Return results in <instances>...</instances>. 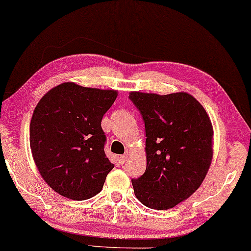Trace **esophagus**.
<instances>
[{
	"mask_svg": "<svg viewBox=\"0 0 251 251\" xmlns=\"http://www.w3.org/2000/svg\"><path fill=\"white\" fill-rule=\"evenodd\" d=\"M126 160H128V155H123V156H121L120 158H119V163H120L121 165L126 164Z\"/></svg>",
	"mask_w": 251,
	"mask_h": 251,
	"instance_id": "34e87169",
	"label": "esophagus"
}]
</instances>
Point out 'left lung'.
<instances>
[{"mask_svg": "<svg viewBox=\"0 0 251 251\" xmlns=\"http://www.w3.org/2000/svg\"><path fill=\"white\" fill-rule=\"evenodd\" d=\"M129 98L142 114L147 137V167L132 179L134 195L150 209H172L205 178L213 158V126L202 104L186 92L133 91Z\"/></svg>", "mask_w": 251, "mask_h": 251, "instance_id": "left-lung-1", "label": "left lung"}]
</instances>
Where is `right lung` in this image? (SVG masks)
Wrapping results in <instances>:
<instances>
[{
	"mask_svg": "<svg viewBox=\"0 0 251 251\" xmlns=\"http://www.w3.org/2000/svg\"><path fill=\"white\" fill-rule=\"evenodd\" d=\"M117 96L115 90L66 82L38 102L30 122V148L42 178L64 198H93L113 169L104 152L101 121Z\"/></svg>",
	"mask_w": 251,
	"mask_h": 251,
	"instance_id": "add662e5",
	"label": "right lung"
}]
</instances>
